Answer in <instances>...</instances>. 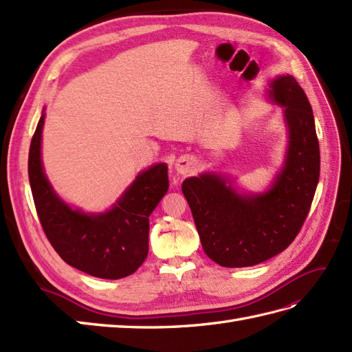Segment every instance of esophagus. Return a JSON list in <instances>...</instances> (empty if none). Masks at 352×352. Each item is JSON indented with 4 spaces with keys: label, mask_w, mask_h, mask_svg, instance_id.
Masks as SVG:
<instances>
[{
    "label": "esophagus",
    "mask_w": 352,
    "mask_h": 352,
    "mask_svg": "<svg viewBox=\"0 0 352 352\" xmlns=\"http://www.w3.org/2000/svg\"><path fill=\"white\" fill-rule=\"evenodd\" d=\"M195 169H196V159L190 155H184L182 157H178L175 162V170L182 175L192 174Z\"/></svg>",
    "instance_id": "1"
}]
</instances>
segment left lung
I'll use <instances>...</instances> for the list:
<instances>
[{
    "label": "left lung",
    "instance_id": "obj_1",
    "mask_svg": "<svg viewBox=\"0 0 352 352\" xmlns=\"http://www.w3.org/2000/svg\"><path fill=\"white\" fill-rule=\"evenodd\" d=\"M267 96L283 107L288 146L281 170L263 193H239L223 174L186 178L205 254L224 267L265 262L292 244L309 212L320 178V147L311 104L290 74L269 82Z\"/></svg>",
    "mask_w": 352,
    "mask_h": 352
}]
</instances>
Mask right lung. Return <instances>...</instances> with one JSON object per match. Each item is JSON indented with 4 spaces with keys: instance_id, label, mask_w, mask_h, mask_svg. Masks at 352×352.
Returning <instances> with one entry per match:
<instances>
[{
    "instance_id": "right-lung-1",
    "label": "right lung",
    "mask_w": 352,
    "mask_h": 352,
    "mask_svg": "<svg viewBox=\"0 0 352 352\" xmlns=\"http://www.w3.org/2000/svg\"><path fill=\"white\" fill-rule=\"evenodd\" d=\"M44 110L31 141L28 175L44 233L65 263L85 274L119 279L133 274L148 254V217L169 187L166 164L137 175L108 211L85 212L53 190L41 162Z\"/></svg>"
}]
</instances>
